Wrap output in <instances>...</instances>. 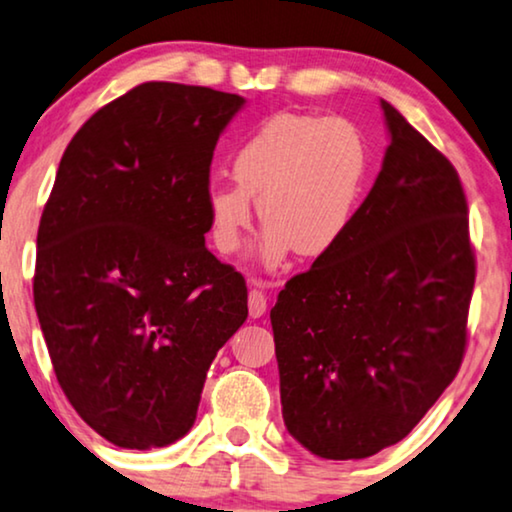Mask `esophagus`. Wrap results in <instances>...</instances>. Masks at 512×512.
<instances>
[{
  "label": "esophagus",
  "mask_w": 512,
  "mask_h": 512,
  "mask_svg": "<svg viewBox=\"0 0 512 512\" xmlns=\"http://www.w3.org/2000/svg\"><path fill=\"white\" fill-rule=\"evenodd\" d=\"M248 311L252 318H260L267 313V292L262 290L260 281H252V288L248 292Z\"/></svg>",
  "instance_id": "34e87169"
}]
</instances>
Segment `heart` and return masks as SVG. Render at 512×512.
I'll list each match as a JSON object with an SVG mask.
<instances>
[{
	"label": "heart",
	"mask_w": 512,
	"mask_h": 512,
	"mask_svg": "<svg viewBox=\"0 0 512 512\" xmlns=\"http://www.w3.org/2000/svg\"><path fill=\"white\" fill-rule=\"evenodd\" d=\"M370 152L349 119L281 112L264 119L231 156L234 182L206 194L210 238L229 255L241 248L252 200L267 222L262 260L276 267L292 248L318 257L342 241L363 194Z\"/></svg>",
	"instance_id": "1"
}]
</instances>
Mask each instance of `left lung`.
<instances>
[{"mask_svg":"<svg viewBox=\"0 0 512 512\" xmlns=\"http://www.w3.org/2000/svg\"><path fill=\"white\" fill-rule=\"evenodd\" d=\"M391 145L335 248L271 309L283 419L323 459L400 442L459 372L475 250L459 173L381 100Z\"/></svg>","mask_w":512,"mask_h":512,"instance_id":"left-lung-1","label":"left lung"}]
</instances>
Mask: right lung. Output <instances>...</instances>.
<instances>
[{
	"label": "right lung",
	"mask_w": 512,
	"mask_h": 512,
	"mask_svg": "<svg viewBox=\"0 0 512 512\" xmlns=\"http://www.w3.org/2000/svg\"><path fill=\"white\" fill-rule=\"evenodd\" d=\"M243 102L147 81L100 107L60 159L34 309L70 405L117 447L180 440L248 318L245 278L206 248L210 163Z\"/></svg>",
	"instance_id": "obj_1"
}]
</instances>
